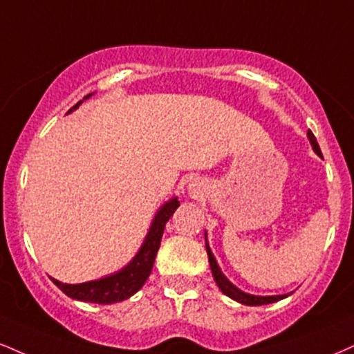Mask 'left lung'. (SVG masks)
<instances>
[{"label": "left lung", "mask_w": 354, "mask_h": 354, "mask_svg": "<svg viewBox=\"0 0 354 354\" xmlns=\"http://www.w3.org/2000/svg\"><path fill=\"white\" fill-rule=\"evenodd\" d=\"M308 140L310 143H312L315 153H317L318 156H322V151H320V147H318V142L317 138H315V135L312 131L308 130ZM206 252H207V257H209V266H211V272H212V277H214L216 283H218V287L221 288V292L224 293V295L231 297L232 300L239 301L242 305H249V306H257V305H267V304H274V301H279L285 299V297H288L290 293H287V295H272V297H261V295H250V293H245L239 290V288L236 287V285L231 283L227 280V277H225L223 272H221L218 262H216L214 255H212L211 249H209V244H207L206 241Z\"/></svg>", "instance_id": "1"}]
</instances>
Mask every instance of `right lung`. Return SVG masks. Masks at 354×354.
Masks as SVG:
<instances>
[{"instance_id":"obj_1","label":"right lung","mask_w":354,"mask_h":354,"mask_svg":"<svg viewBox=\"0 0 354 354\" xmlns=\"http://www.w3.org/2000/svg\"><path fill=\"white\" fill-rule=\"evenodd\" d=\"M91 95L92 93L85 95L84 100L88 99ZM84 100L77 102L67 113H71L72 110L77 109ZM178 206H180V201H178V198H173L160 207L150 225V231H148L142 247H140L138 254H136L130 261V263H127L122 270L115 272L112 275L104 277V279L91 280V282L84 283H62L55 279H53V282L57 285L67 297L80 301L110 305L130 299L133 293H136L143 287L147 279L150 277L153 263H155L156 252H158L160 249L161 237H163L165 225L168 223V219L173 216V212L176 211Z\"/></svg>"}]
</instances>
